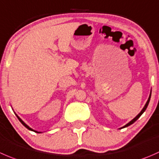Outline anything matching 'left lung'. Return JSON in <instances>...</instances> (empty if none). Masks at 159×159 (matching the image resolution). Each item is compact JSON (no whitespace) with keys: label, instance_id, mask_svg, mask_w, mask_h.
<instances>
[{"label":"left lung","instance_id":"left-lung-1","mask_svg":"<svg viewBox=\"0 0 159 159\" xmlns=\"http://www.w3.org/2000/svg\"><path fill=\"white\" fill-rule=\"evenodd\" d=\"M151 94H152V92H151ZM151 94H150V95H149V98H148V101H147V102H146V104H145V106H144V108H143L142 109V110L141 111V112H140L139 114H138V116H137L136 117H135V118H134L133 120H132L131 121H130V122L128 123V124H126L125 126H124V127H123L122 128H124V127H128V126H130V125H131L132 124H134V123L135 122V121L137 120H138V118H139L140 116H141V115H142L143 114V112H144V111L146 110V109H147V107H148V103H149V102H150V98H151Z\"/></svg>","mask_w":159,"mask_h":159}]
</instances>
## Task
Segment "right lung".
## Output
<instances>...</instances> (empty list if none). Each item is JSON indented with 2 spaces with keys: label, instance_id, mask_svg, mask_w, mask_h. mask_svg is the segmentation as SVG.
Returning <instances> with one entry per match:
<instances>
[{
  "label": "right lung",
  "instance_id": "add662e5",
  "mask_svg": "<svg viewBox=\"0 0 159 159\" xmlns=\"http://www.w3.org/2000/svg\"><path fill=\"white\" fill-rule=\"evenodd\" d=\"M17 117H18V120H19V121H20V122H21V124H23V125H24V126H25V127H26V128H27V129H29V130H32V131H34V132H36V133H41V132H37V131H35V130H32V128H30V127H29V126H28V125H27V124H25V123H24V122H23V121H22V120H21V119H20V118H19V117H18V116H17Z\"/></svg>",
  "mask_w": 159,
  "mask_h": 159
}]
</instances>
